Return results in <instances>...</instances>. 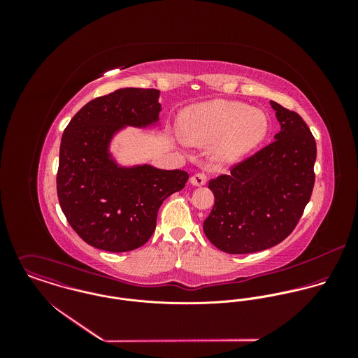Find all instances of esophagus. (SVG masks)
Wrapping results in <instances>:
<instances>
[{"label":"esophagus","mask_w":358,"mask_h":358,"mask_svg":"<svg viewBox=\"0 0 358 358\" xmlns=\"http://www.w3.org/2000/svg\"><path fill=\"white\" fill-rule=\"evenodd\" d=\"M190 183L193 186H204L205 183H206V176H205L204 173H196V175H193L190 178Z\"/></svg>","instance_id":"obj_1"}]
</instances>
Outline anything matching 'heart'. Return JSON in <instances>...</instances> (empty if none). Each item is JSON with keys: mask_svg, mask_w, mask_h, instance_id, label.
Here are the masks:
<instances>
[{"mask_svg": "<svg viewBox=\"0 0 358 358\" xmlns=\"http://www.w3.org/2000/svg\"><path fill=\"white\" fill-rule=\"evenodd\" d=\"M268 118L260 108L230 101H209L186 108L180 118L185 142L210 145V157L217 164H233L266 139Z\"/></svg>", "mask_w": 358, "mask_h": 358, "instance_id": "heart-1", "label": "heart"}]
</instances>
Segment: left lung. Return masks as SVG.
Masks as SVG:
<instances>
[{
	"instance_id": "1",
	"label": "left lung",
	"mask_w": 358,
	"mask_h": 358,
	"mask_svg": "<svg viewBox=\"0 0 358 358\" xmlns=\"http://www.w3.org/2000/svg\"><path fill=\"white\" fill-rule=\"evenodd\" d=\"M270 104L281 127L275 141L208 186L215 205L205 219V236L226 254L280 244L295 229L313 192L315 141L299 114Z\"/></svg>"
}]
</instances>
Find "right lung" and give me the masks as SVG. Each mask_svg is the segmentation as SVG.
<instances>
[{
	"label": "right lung",
	"mask_w": 358,
	"mask_h": 358,
	"mask_svg": "<svg viewBox=\"0 0 358 358\" xmlns=\"http://www.w3.org/2000/svg\"><path fill=\"white\" fill-rule=\"evenodd\" d=\"M159 91L121 88L87 103L63 132L56 176L59 204L90 245L128 252L145 245L157 213L189 173L152 164L122 165L111 152L125 128H159Z\"/></svg>",
	"instance_id": "right-lung-1"
}]
</instances>
